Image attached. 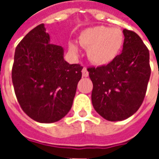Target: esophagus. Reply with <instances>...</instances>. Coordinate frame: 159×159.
I'll list each match as a JSON object with an SVG mask.
<instances>
[{
	"mask_svg": "<svg viewBox=\"0 0 159 159\" xmlns=\"http://www.w3.org/2000/svg\"><path fill=\"white\" fill-rule=\"evenodd\" d=\"M82 73H83V76H84V77L89 76V71H88V70H87L86 67H83V70H82Z\"/></svg>",
	"mask_w": 159,
	"mask_h": 159,
	"instance_id": "34e87169",
	"label": "esophagus"
}]
</instances>
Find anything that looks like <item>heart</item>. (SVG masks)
<instances>
[{
    "instance_id": "obj_1",
    "label": "heart",
    "mask_w": 159,
    "mask_h": 159,
    "mask_svg": "<svg viewBox=\"0 0 159 159\" xmlns=\"http://www.w3.org/2000/svg\"><path fill=\"white\" fill-rule=\"evenodd\" d=\"M124 36L117 28L97 26L89 28L80 34L79 43L88 48V56L92 63L103 66L111 62L121 51ZM69 48L74 53L78 52L76 44L70 43Z\"/></svg>"
}]
</instances>
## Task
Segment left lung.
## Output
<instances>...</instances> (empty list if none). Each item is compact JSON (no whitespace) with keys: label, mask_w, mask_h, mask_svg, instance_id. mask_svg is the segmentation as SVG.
Masks as SVG:
<instances>
[{"label":"left lung","mask_w":159,"mask_h":159,"mask_svg":"<svg viewBox=\"0 0 159 159\" xmlns=\"http://www.w3.org/2000/svg\"><path fill=\"white\" fill-rule=\"evenodd\" d=\"M123 52L107 65L89 67L92 104L108 121H122L140 108L150 79L149 50L136 33L123 30Z\"/></svg>","instance_id":"left-lung-1"}]
</instances>
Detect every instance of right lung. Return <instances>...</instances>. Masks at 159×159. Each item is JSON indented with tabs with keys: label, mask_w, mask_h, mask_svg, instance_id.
Wrapping results in <instances>:
<instances>
[{
	"label": "right lung",
	"mask_w": 159,
	"mask_h": 159,
	"mask_svg": "<svg viewBox=\"0 0 159 159\" xmlns=\"http://www.w3.org/2000/svg\"><path fill=\"white\" fill-rule=\"evenodd\" d=\"M43 24L16 47L12 80L19 106L39 123L59 121L72 107L83 66L64 59L61 46L49 43Z\"/></svg>",
	"instance_id": "1"
}]
</instances>
